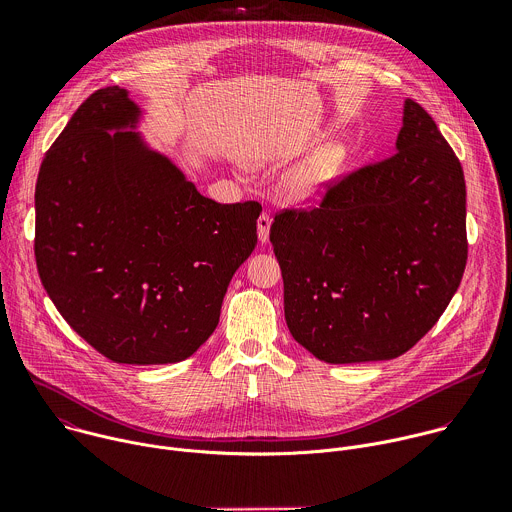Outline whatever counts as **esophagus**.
I'll use <instances>...</instances> for the list:
<instances>
[{
    "label": "esophagus",
    "instance_id": "esophagus-1",
    "mask_svg": "<svg viewBox=\"0 0 512 512\" xmlns=\"http://www.w3.org/2000/svg\"><path fill=\"white\" fill-rule=\"evenodd\" d=\"M269 227H271V216L267 212H263L257 218V233H259V241L265 243L269 239Z\"/></svg>",
    "mask_w": 512,
    "mask_h": 512
}]
</instances>
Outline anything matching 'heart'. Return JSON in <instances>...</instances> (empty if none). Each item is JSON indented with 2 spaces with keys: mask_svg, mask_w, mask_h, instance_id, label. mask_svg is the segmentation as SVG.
<instances>
[{
  "mask_svg": "<svg viewBox=\"0 0 512 512\" xmlns=\"http://www.w3.org/2000/svg\"><path fill=\"white\" fill-rule=\"evenodd\" d=\"M340 156L342 152L338 145H326V148H322L320 152L300 162L285 176V182H283L285 194L294 200L314 198L330 180V176L336 172Z\"/></svg>",
  "mask_w": 512,
  "mask_h": 512,
  "instance_id": "1",
  "label": "heart"
}]
</instances>
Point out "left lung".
Returning <instances> with one entry per match:
<instances>
[{"mask_svg": "<svg viewBox=\"0 0 512 512\" xmlns=\"http://www.w3.org/2000/svg\"><path fill=\"white\" fill-rule=\"evenodd\" d=\"M287 328L332 364L397 358L440 320L462 281L466 182L431 115L407 99L397 152L283 208L269 231Z\"/></svg>", "mask_w": 512, "mask_h": 512, "instance_id": "8db88e82", "label": "left lung"}]
</instances>
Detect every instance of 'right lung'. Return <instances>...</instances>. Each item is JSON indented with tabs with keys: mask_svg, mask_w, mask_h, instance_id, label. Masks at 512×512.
I'll return each instance as SVG.
<instances>
[{
	"mask_svg": "<svg viewBox=\"0 0 512 512\" xmlns=\"http://www.w3.org/2000/svg\"><path fill=\"white\" fill-rule=\"evenodd\" d=\"M125 89L95 91L46 152L34 255L44 289L113 362L168 364L214 332L231 277L257 245L255 200L202 196L135 131Z\"/></svg>",
	"mask_w": 512,
	"mask_h": 512,
	"instance_id": "add662e5",
	"label": "right lung"
}]
</instances>
